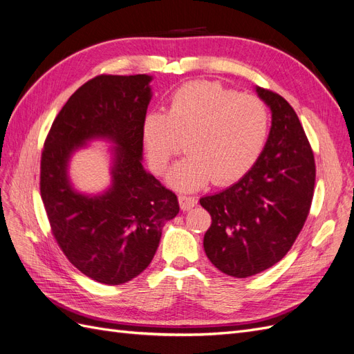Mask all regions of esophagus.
I'll list each match as a JSON object with an SVG mask.
<instances>
[{
	"label": "esophagus",
	"mask_w": 354,
	"mask_h": 354,
	"mask_svg": "<svg viewBox=\"0 0 354 354\" xmlns=\"http://www.w3.org/2000/svg\"><path fill=\"white\" fill-rule=\"evenodd\" d=\"M178 201H180V207L183 211H190L194 207H196L198 203V199L196 196H190V195H180L178 196Z\"/></svg>",
	"instance_id": "34e87169"
}]
</instances>
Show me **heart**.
Listing matches in <instances>:
<instances>
[{
    "label": "heart",
    "mask_w": 354,
    "mask_h": 354,
    "mask_svg": "<svg viewBox=\"0 0 354 354\" xmlns=\"http://www.w3.org/2000/svg\"><path fill=\"white\" fill-rule=\"evenodd\" d=\"M270 118L255 95L218 82L194 81L169 97L167 113H149L142 128L149 165L162 174L183 147L189 155L173 168L171 185L194 190L212 178L226 185L245 176L261 155Z\"/></svg>",
    "instance_id": "heart-1"
}]
</instances>
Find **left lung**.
<instances>
[{
    "label": "left lung",
    "mask_w": 354,
    "mask_h": 354,
    "mask_svg": "<svg viewBox=\"0 0 354 354\" xmlns=\"http://www.w3.org/2000/svg\"><path fill=\"white\" fill-rule=\"evenodd\" d=\"M272 111L261 155L238 183L201 198L212 218L203 236L209 261L223 273L248 277L270 269L291 250L312 207L316 165L292 106L257 87Z\"/></svg>",
    "instance_id": "obj_1"
}]
</instances>
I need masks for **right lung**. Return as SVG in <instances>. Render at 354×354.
I'll use <instances>...</instances> for the list:
<instances>
[{"instance_id":"1","label":"right lung","mask_w":354,"mask_h":354,"mask_svg":"<svg viewBox=\"0 0 354 354\" xmlns=\"http://www.w3.org/2000/svg\"><path fill=\"white\" fill-rule=\"evenodd\" d=\"M149 75H99L75 91L47 134L39 190L59 248L77 269L104 285L134 279L151 264L178 199L142 165V128L152 93ZM118 146L113 186L100 197L75 192L67 160L85 141Z\"/></svg>"}]
</instances>
